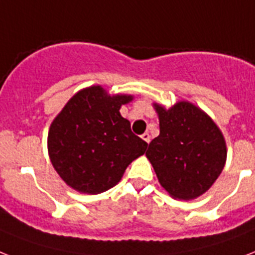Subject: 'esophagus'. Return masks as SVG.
<instances>
[{"instance_id": "obj_1", "label": "esophagus", "mask_w": 255, "mask_h": 255, "mask_svg": "<svg viewBox=\"0 0 255 255\" xmlns=\"http://www.w3.org/2000/svg\"><path fill=\"white\" fill-rule=\"evenodd\" d=\"M141 138L144 140V141L148 142V144H149V141H150V134H149L148 132H145V133L141 134Z\"/></svg>"}]
</instances>
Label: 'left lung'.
I'll return each mask as SVG.
<instances>
[{"label": "left lung", "mask_w": 255, "mask_h": 255, "mask_svg": "<svg viewBox=\"0 0 255 255\" xmlns=\"http://www.w3.org/2000/svg\"><path fill=\"white\" fill-rule=\"evenodd\" d=\"M160 134L145 156L160 185L178 200L199 198L214 185L227 161V144L220 128L200 107L179 101L166 109L153 103Z\"/></svg>", "instance_id": "left-lung-1"}]
</instances>
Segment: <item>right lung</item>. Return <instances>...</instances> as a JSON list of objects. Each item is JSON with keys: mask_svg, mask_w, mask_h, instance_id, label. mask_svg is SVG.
I'll use <instances>...</instances> for the list:
<instances>
[{"mask_svg": "<svg viewBox=\"0 0 255 255\" xmlns=\"http://www.w3.org/2000/svg\"><path fill=\"white\" fill-rule=\"evenodd\" d=\"M129 94H109L101 85L72 97L49 126L48 154L60 178L81 194L95 195L121 182L124 171L146 150L132 133L121 107Z\"/></svg>", "mask_w": 255, "mask_h": 255, "instance_id": "right-lung-1", "label": "right lung"}]
</instances>
